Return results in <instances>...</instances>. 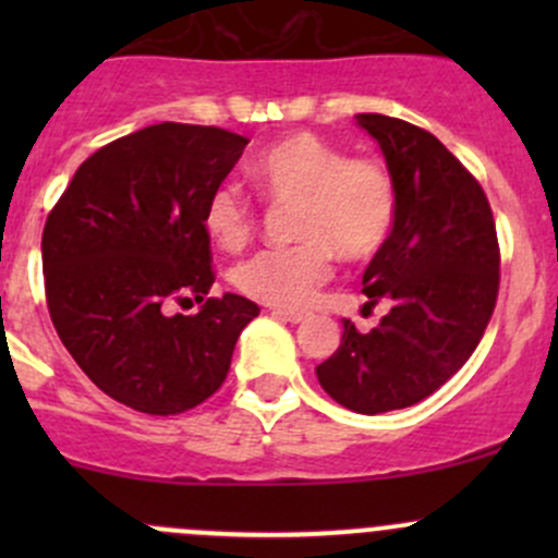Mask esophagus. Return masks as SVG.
<instances>
[{"mask_svg":"<svg viewBox=\"0 0 558 558\" xmlns=\"http://www.w3.org/2000/svg\"><path fill=\"white\" fill-rule=\"evenodd\" d=\"M272 315L289 320V324H302V320H307V313H294V311H272Z\"/></svg>","mask_w":558,"mask_h":558,"instance_id":"esophagus-1","label":"esophagus"}]
</instances>
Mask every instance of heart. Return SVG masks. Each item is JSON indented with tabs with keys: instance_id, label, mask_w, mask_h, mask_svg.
<instances>
[{
	"instance_id": "heart-1",
	"label": "heart",
	"mask_w": 558,
	"mask_h": 558,
	"mask_svg": "<svg viewBox=\"0 0 558 558\" xmlns=\"http://www.w3.org/2000/svg\"><path fill=\"white\" fill-rule=\"evenodd\" d=\"M251 178L278 207L294 205L291 234L300 243L247 258L238 286L278 311H305L335 272V256L364 262L384 251L397 223V183L378 159L351 156L311 132L278 140L253 159ZM213 243L240 251L251 243L258 213L240 185L223 183L202 213Z\"/></svg>"
}]
</instances>
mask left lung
<instances>
[{
	"instance_id": "1",
	"label": "left lung",
	"mask_w": 558,
	"mask_h": 558,
	"mask_svg": "<svg viewBox=\"0 0 558 558\" xmlns=\"http://www.w3.org/2000/svg\"><path fill=\"white\" fill-rule=\"evenodd\" d=\"M359 123L397 183V223L362 278L367 307L391 311L373 331L345 320L315 375L342 408L375 415L426 399L472 356L497 305L499 243L486 191L435 134L378 112Z\"/></svg>"
}]
</instances>
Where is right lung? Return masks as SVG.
Instances as JSON below:
<instances>
[{"label": "right lung", "instance_id": "obj_1", "mask_svg": "<svg viewBox=\"0 0 558 558\" xmlns=\"http://www.w3.org/2000/svg\"><path fill=\"white\" fill-rule=\"evenodd\" d=\"M247 140L196 123H156L88 156L43 229L45 302L77 367L107 397L178 415L221 388L240 331L258 315L216 283L202 213Z\"/></svg>", "mask_w": 558, "mask_h": 558}]
</instances>
